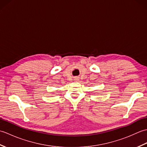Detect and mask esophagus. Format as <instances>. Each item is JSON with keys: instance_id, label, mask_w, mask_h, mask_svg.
<instances>
[{"instance_id": "1", "label": "esophagus", "mask_w": 147, "mask_h": 147, "mask_svg": "<svg viewBox=\"0 0 147 147\" xmlns=\"http://www.w3.org/2000/svg\"><path fill=\"white\" fill-rule=\"evenodd\" d=\"M74 80L75 81V82H78V81H79V79H78V78H77V77H76V78H74Z\"/></svg>"}]
</instances>
